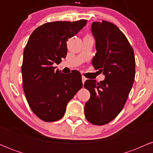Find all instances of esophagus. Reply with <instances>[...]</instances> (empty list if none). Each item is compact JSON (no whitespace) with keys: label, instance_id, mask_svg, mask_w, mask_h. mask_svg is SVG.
Returning a JSON list of instances; mask_svg holds the SVG:
<instances>
[{"label":"esophagus","instance_id":"esophagus-1","mask_svg":"<svg viewBox=\"0 0 153 153\" xmlns=\"http://www.w3.org/2000/svg\"><path fill=\"white\" fill-rule=\"evenodd\" d=\"M85 80H86V78H85V77H84V76H82V83H84Z\"/></svg>","mask_w":153,"mask_h":153}]
</instances>
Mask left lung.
<instances>
[{"instance_id": "obj_1", "label": "left lung", "mask_w": 153, "mask_h": 153, "mask_svg": "<svg viewBox=\"0 0 153 153\" xmlns=\"http://www.w3.org/2000/svg\"><path fill=\"white\" fill-rule=\"evenodd\" d=\"M91 32L96 40V53L93 66L105 75L99 82L87 80L84 87L91 94L85 103L86 119L95 125H103L114 119L122 110L135 76V59L130 44L112 23L94 22Z\"/></svg>"}]
</instances>
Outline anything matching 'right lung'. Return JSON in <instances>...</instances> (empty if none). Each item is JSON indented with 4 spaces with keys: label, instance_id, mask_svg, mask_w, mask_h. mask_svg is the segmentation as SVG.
<instances>
[{
    "label": "right lung",
    "instance_id": "obj_1",
    "mask_svg": "<svg viewBox=\"0 0 153 153\" xmlns=\"http://www.w3.org/2000/svg\"><path fill=\"white\" fill-rule=\"evenodd\" d=\"M87 20L49 22L31 34L24 51L23 88L31 109L45 122H55L65 113L68 103L82 87L81 74L54 71L68 52L67 41L85 26Z\"/></svg>",
    "mask_w": 153,
    "mask_h": 153
}]
</instances>
